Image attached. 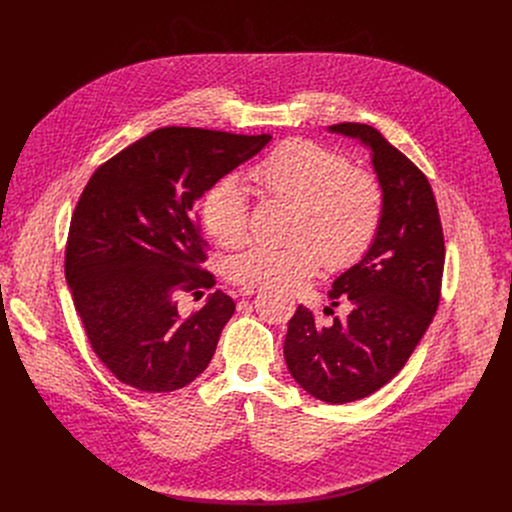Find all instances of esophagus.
Masks as SVG:
<instances>
[{
  "label": "esophagus",
  "mask_w": 512,
  "mask_h": 512,
  "mask_svg": "<svg viewBox=\"0 0 512 512\" xmlns=\"http://www.w3.org/2000/svg\"><path fill=\"white\" fill-rule=\"evenodd\" d=\"M257 294V287H251V285H245L239 289V296L243 298H249V296H255Z\"/></svg>",
  "instance_id": "esophagus-1"
}]
</instances>
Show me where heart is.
Wrapping results in <instances>:
<instances>
[{
	"label": "heart",
	"mask_w": 512,
	"mask_h": 512,
	"mask_svg": "<svg viewBox=\"0 0 512 512\" xmlns=\"http://www.w3.org/2000/svg\"><path fill=\"white\" fill-rule=\"evenodd\" d=\"M267 194L296 204L289 245H253L235 255L227 275L239 285L294 289L324 265L350 267L373 245L383 221L377 178L308 139H289L251 170ZM208 235L225 247L239 245L249 227V198L235 176L216 180L200 200Z\"/></svg>",
	"instance_id": "1"
}]
</instances>
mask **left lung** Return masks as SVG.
I'll return each instance as SVG.
<instances>
[{
  "label": "left lung",
  "mask_w": 512,
  "mask_h": 512,
  "mask_svg": "<svg viewBox=\"0 0 512 512\" xmlns=\"http://www.w3.org/2000/svg\"><path fill=\"white\" fill-rule=\"evenodd\" d=\"M328 129L369 150L383 190L373 245L334 279L328 294L332 306L350 304L346 320L318 326L314 314L298 306L287 324L283 356L291 377L334 405L373 395L405 367L440 304L446 247L425 174L371 125Z\"/></svg>",
  "instance_id": "obj_1"
}]
</instances>
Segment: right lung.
<instances>
[{
	"label": "right lung",
	"mask_w": 512,
	"mask_h": 512,
	"mask_svg": "<svg viewBox=\"0 0 512 512\" xmlns=\"http://www.w3.org/2000/svg\"><path fill=\"white\" fill-rule=\"evenodd\" d=\"M269 139L162 127L99 166L85 186L64 275L91 348L123 385L170 393L208 367L235 302L216 289L200 310L180 314V294L214 285L202 269L196 202Z\"/></svg>",
	"instance_id": "right-lung-1"
}]
</instances>
